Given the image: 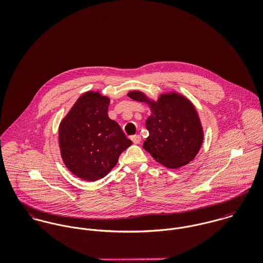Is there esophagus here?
Returning <instances> with one entry per match:
<instances>
[{"mask_svg": "<svg viewBox=\"0 0 263 263\" xmlns=\"http://www.w3.org/2000/svg\"><path fill=\"white\" fill-rule=\"evenodd\" d=\"M132 141H133V143L134 144H140L141 143V136H139V135H135V136H132Z\"/></svg>", "mask_w": 263, "mask_h": 263, "instance_id": "34e87169", "label": "esophagus"}]
</instances>
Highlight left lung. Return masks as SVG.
<instances>
[{
  "mask_svg": "<svg viewBox=\"0 0 263 263\" xmlns=\"http://www.w3.org/2000/svg\"><path fill=\"white\" fill-rule=\"evenodd\" d=\"M127 96L150 107L152 114L146 120L149 137L143 148L158 163L178 169L195 158L203 141V129L190 100L176 92L163 93L157 101L141 91H130Z\"/></svg>",
  "mask_w": 263,
  "mask_h": 263,
  "instance_id": "8db88e82",
  "label": "left lung"
}]
</instances>
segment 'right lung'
I'll use <instances>...</instances> for the list:
<instances>
[{
    "instance_id": "obj_1",
    "label": "right lung",
    "mask_w": 263,
    "mask_h": 263,
    "mask_svg": "<svg viewBox=\"0 0 263 263\" xmlns=\"http://www.w3.org/2000/svg\"><path fill=\"white\" fill-rule=\"evenodd\" d=\"M110 99L88 91L78 98L59 127L62 159L77 177L96 181L106 176L133 143L108 117Z\"/></svg>"
}]
</instances>
